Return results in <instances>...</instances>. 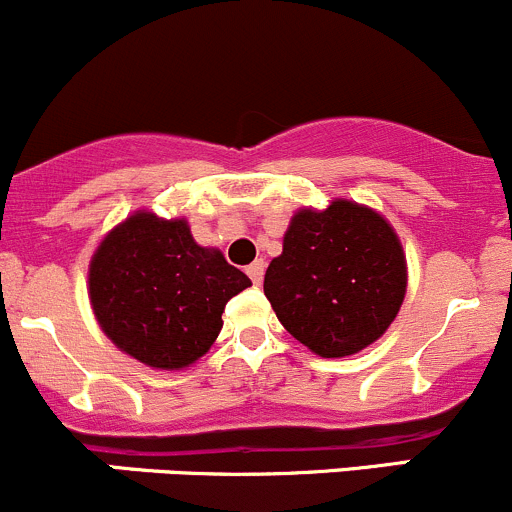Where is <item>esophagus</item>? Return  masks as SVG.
Returning a JSON list of instances; mask_svg holds the SVG:
<instances>
[{
    "label": "esophagus",
    "mask_w": 512,
    "mask_h": 512,
    "mask_svg": "<svg viewBox=\"0 0 512 512\" xmlns=\"http://www.w3.org/2000/svg\"><path fill=\"white\" fill-rule=\"evenodd\" d=\"M247 275H250V280L255 282V285H262V275H265V262L262 260H255L250 267H247Z\"/></svg>",
    "instance_id": "esophagus-1"
}]
</instances>
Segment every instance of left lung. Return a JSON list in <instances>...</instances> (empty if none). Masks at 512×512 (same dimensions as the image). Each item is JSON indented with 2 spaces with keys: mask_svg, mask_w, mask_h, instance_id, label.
Segmentation results:
<instances>
[{
  "mask_svg": "<svg viewBox=\"0 0 512 512\" xmlns=\"http://www.w3.org/2000/svg\"><path fill=\"white\" fill-rule=\"evenodd\" d=\"M409 285L406 255L389 220L334 198L292 215L282 255L265 272V297L282 327L324 359L374 344L399 314Z\"/></svg>",
  "mask_w": 512,
  "mask_h": 512,
  "instance_id": "1",
  "label": "left lung"
}]
</instances>
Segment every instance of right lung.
<instances>
[{
    "instance_id": "obj_1",
    "label": "right lung",
    "mask_w": 512,
    "mask_h": 512,
    "mask_svg": "<svg viewBox=\"0 0 512 512\" xmlns=\"http://www.w3.org/2000/svg\"><path fill=\"white\" fill-rule=\"evenodd\" d=\"M218 247L193 240L185 218L136 210L98 242L89 299L98 327L151 369L195 364L223 329L227 299L250 287Z\"/></svg>"
}]
</instances>
